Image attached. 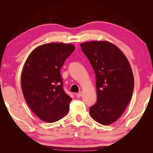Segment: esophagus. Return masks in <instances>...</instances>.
Masks as SVG:
<instances>
[{"label":"esophagus","instance_id":"1","mask_svg":"<svg viewBox=\"0 0 153 153\" xmlns=\"http://www.w3.org/2000/svg\"><path fill=\"white\" fill-rule=\"evenodd\" d=\"M82 92H79L78 93H77L76 94V96H77V97H82Z\"/></svg>","mask_w":153,"mask_h":153}]
</instances>
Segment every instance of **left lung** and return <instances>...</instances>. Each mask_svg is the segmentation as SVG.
Wrapping results in <instances>:
<instances>
[{
    "mask_svg": "<svg viewBox=\"0 0 153 153\" xmlns=\"http://www.w3.org/2000/svg\"><path fill=\"white\" fill-rule=\"evenodd\" d=\"M95 71L97 100L90 107L91 116L100 124L116 122L131 99L134 78L127 58L116 45L105 41L80 44Z\"/></svg>",
    "mask_w": 153,
    "mask_h": 153,
    "instance_id": "8db88e82",
    "label": "left lung"
}]
</instances>
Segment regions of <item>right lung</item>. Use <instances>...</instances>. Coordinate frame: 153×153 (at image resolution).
<instances>
[{
  "instance_id": "add662e5",
  "label": "right lung",
  "mask_w": 153,
  "mask_h": 153,
  "mask_svg": "<svg viewBox=\"0 0 153 153\" xmlns=\"http://www.w3.org/2000/svg\"><path fill=\"white\" fill-rule=\"evenodd\" d=\"M75 50L72 44L51 43L35 48L23 67L21 85L30 109L53 123L66 116L72 99L64 92L60 68Z\"/></svg>"
}]
</instances>
